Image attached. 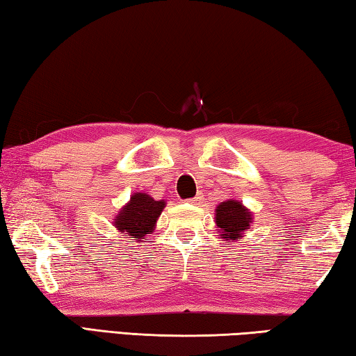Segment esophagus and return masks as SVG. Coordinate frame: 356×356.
Instances as JSON below:
<instances>
[{"label": "esophagus", "mask_w": 356, "mask_h": 356, "mask_svg": "<svg viewBox=\"0 0 356 356\" xmlns=\"http://www.w3.org/2000/svg\"><path fill=\"white\" fill-rule=\"evenodd\" d=\"M201 201V196H195V197H191V200H186V202L188 204H197Z\"/></svg>", "instance_id": "1"}]
</instances>
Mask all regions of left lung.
<instances>
[{
    "label": "left lung",
    "instance_id": "1",
    "mask_svg": "<svg viewBox=\"0 0 356 356\" xmlns=\"http://www.w3.org/2000/svg\"><path fill=\"white\" fill-rule=\"evenodd\" d=\"M215 222L221 238H225L227 243L237 242L250 229L252 213L242 202L229 200L218 204V207L215 209Z\"/></svg>",
    "mask_w": 356,
    "mask_h": 356
}]
</instances>
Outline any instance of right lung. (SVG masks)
<instances>
[{"instance_id":"1","label":"right lung","mask_w":356,"mask_h":356,"mask_svg":"<svg viewBox=\"0 0 356 356\" xmlns=\"http://www.w3.org/2000/svg\"><path fill=\"white\" fill-rule=\"evenodd\" d=\"M166 202L155 201L146 193H135L130 201L119 210L118 216H114L113 226L120 234H127L130 240L144 242L147 240V234L154 232L155 222L163 212Z\"/></svg>"}]
</instances>
